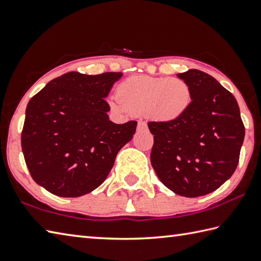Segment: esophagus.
Listing matches in <instances>:
<instances>
[{"instance_id":"obj_1","label":"esophagus","mask_w":261,"mask_h":261,"mask_svg":"<svg viewBox=\"0 0 261 261\" xmlns=\"http://www.w3.org/2000/svg\"><path fill=\"white\" fill-rule=\"evenodd\" d=\"M138 128H139V130H144V129H147L148 126H147V123H145L144 121H139Z\"/></svg>"}]
</instances>
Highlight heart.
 Returning a JSON list of instances; mask_svg holds the SVG:
<instances>
[{
  "label": "heart",
  "instance_id": "b5f03b06",
  "mask_svg": "<svg viewBox=\"0 0 261 261\" xmlns=\"http://www.w3.org/2000/svg\"><path fill=\"white\" fill-rule=\"evenodd\" d=\"M193 94L188 82L179 77L135 75L122 81L117 97L109 99L117 113L148 114L159 122L177 120L188 111Z\"/></svg>",
  "mask_w": 261,
  "mask_h": 261
}]
</instances>
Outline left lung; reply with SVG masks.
Segmentation results:
<instances>
[{
    "label": "left lung",
    "mask_w": 261,
    "mask_h": 261,
    "mask_svg": "<svg viewBox=\"0 0 261 261\" xmlns=\"http://www.w3.org/2000/svg\"><path fill=\"white\" fill-rule=\"evenodd\" d=\"M177 77L188 82L191 105L171 122L148 123L150 154L159 180L176 195L198 197L217 190L235 172L245 128L234 96L207 73L191 68Z\"/></svg>",
    "instance_id": "obj_1"
}]
</instances>
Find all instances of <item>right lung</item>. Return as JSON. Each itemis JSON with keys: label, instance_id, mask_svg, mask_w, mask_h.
<instances>
[{"label": "right lung", "instance_id": "1", "mask_svg": "<svg viewBox=\"0 0 261 261\" xmlns=\"http://www.w3.org/2000/svg\"><path fill=\"white\" fill-rule=\"evenodd\" d=\"M121 72H68L30 99L21 149L33 180L59 197H80L103 184L138 122L109 120L104 98Z\"/></svg>", "mask_w": 261, "mask_h": 261}]
</instances>
